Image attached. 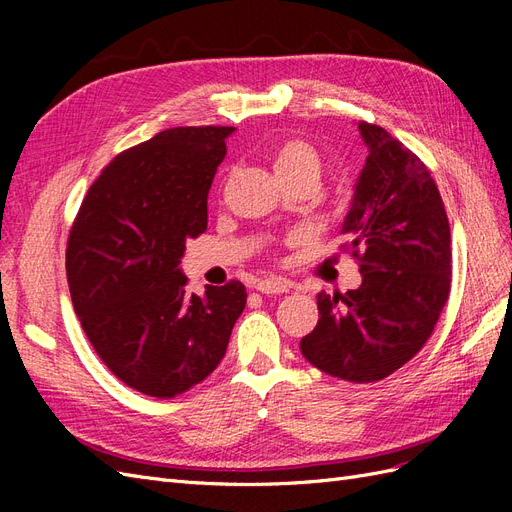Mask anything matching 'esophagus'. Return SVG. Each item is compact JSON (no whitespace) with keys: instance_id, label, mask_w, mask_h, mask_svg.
Here are the masks:
<instances>
[{"instance_id":"34e87169","label":"esophagus","mask_w":512,"mask_h":512,"mask_svg":"<svg viewBox=\"0 0 512 512\" xmlns=\"http://www.w3.org/2000/svg\"><path fill=\"white\" fill-rule=\"evenodd\" d=\"M290 286L292 284L288 280H284V277H269V280L258 282L254 288L262 294H282V292H288Z\"/></svg>"}]
</instances>
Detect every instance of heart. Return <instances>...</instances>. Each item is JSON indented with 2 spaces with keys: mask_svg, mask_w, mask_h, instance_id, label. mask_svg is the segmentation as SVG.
Wrapping results in <instances>:
<instances>
[{
  "mask_svg": "<svg viewBox=\"0 0 512 512\" xmlns=\"http://www.w3.org/2000/svg\"><path fill=\"white\" fill-rule=\"evenodd\" d=\"M273 170L286 185L312 181L318 185L322 175L320 153L301 138H288L273 151Z\"/></svg>",
  "mask_w": 512,
  "mask_h": 512,
  "instance_id": "1",
  "label": "heart"
}]
</instances>
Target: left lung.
Wrapping results in <instances>:
<instances>
[{
  "mask_svg": "<svg viewBox=\"0 0 512 512\" xmlns=\"http://www.w3.org/2000/svg\"><path fill=\"white\" fill-rule=\"evenodd\" d=\"M369 151L342 224L363 282L318 294L305 359L348 382L391 376L425 346L451 292V226L421 158L374 123L359 121Z\"/></svg>",
  "mask_w": 512,
  "mask_h": 512,
  "instance_id": "1",
  "label": "left lung"
}]
</instances>
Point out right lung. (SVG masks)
I'll list each match as a JSON object with an SVG mask.
<instances>
[{"label":"right lung","instance_id":"right-lung-1","mask_svg":"<svg viewBox=\"0 0 512 512\" xmlns=\"http://www.w3.org/2000/svg\"><path fill=\"white\" fill-rule=\"evenodd\" d=\"M235 128H170L108 164L72 224L74 312L130 389L170 399L220 365L247 292L237 280L188 294L185 241L207 230V196Z\"/></svg>","mask_w":512,"mask_h":512}]
</instances>
